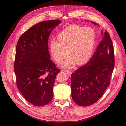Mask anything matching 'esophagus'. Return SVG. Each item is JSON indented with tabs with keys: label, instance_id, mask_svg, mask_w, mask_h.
<instances>
[{
	"label": "esophagus",
	"instance_id": "34e87169",
	"mask_svg": "<svg viewBox=\"0 0 126 126\" xmlns=\"http://www.w3.org/2000/svg\"><path fill=\"white\" fill-rule=\"evenodd\" d=\"M64 72L66 73L67 74L68 76H70L72 74V72H71L70 71H68V70H65Z\"/></svg>",
	"mask_w": 126,
	"mask_h": 126
}]
</instances>
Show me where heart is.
<instances>
[{
    "label": "heart",
    "mask_w": 126,
    "mask_h": 126,
    "mask_svg": "<svg viewBox=\"0 0 126 126\" xmlns=\"http://www.w3.org/2000/svg\"><path fill=\"white\" fill-rule=\"evenodd\" d=\"M58 38L59 41L52 39L50 42L53 57L56 62H60L68 52L69 54L62 63L61 66L71 68L76 62L82 64L91 58L96 35L94 30L91 27L72 25L61 31Z\"/></svg>",
    "instance_id": "b5f03b06"
}]
</instances>
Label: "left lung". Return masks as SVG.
I'll use <instances>...</instances> for the list:
<instances>
[{
	"label": "left lung",
	"mask_w": 126,
	"mask_h": 126,
	"mask_svg": "<svg viewBox=\"0 0 126 126\" xmlns=\"http://www.w3.org/2000/svg\"><path fill=\"white\" fill-rule=\"evenodd\" d=\"M101 34L103 38L90 60L71 75L72 99L81 106L96 103L110 84L115 66L113 46L106 31H101Z\"/></svg>",
	"instance_id": "1"
}]
</instances>
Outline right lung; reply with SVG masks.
Wrapping results in <instances>:
<instances>
[{"mask_svg": "<svg viewBox=\"0 0 126 126\" xmlns=\"http://www.w3.org/2000/svg\"><path fill=\"white\" fill-rule=\"evenodd\" d=\"M61 22H39L23 33L16 47L14 71L17 87L28 102L36 106L49 103L53 96L60 70L50 60L48 40L52 30Z\"/></svg>", "mask_w": 126, "mask_h": 126, "instance_id": "1", "label": "right lung"}]
</instances>
